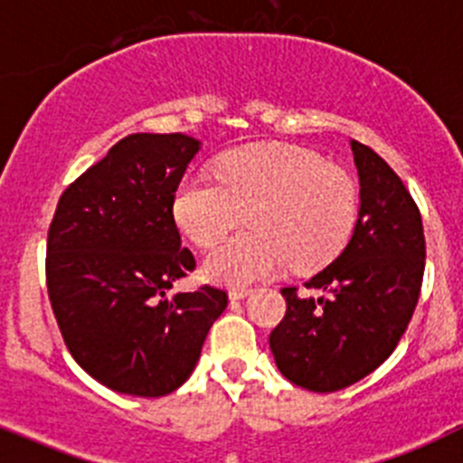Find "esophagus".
<instances>
[{
	"mask_svg": "<svg viewBox=\"0 0 463 463\" xmlns=\"http://www.w3.org/2000/svg\"><path fill=\"white\" fill-rule=\"evenodd\" d=\"M250 294V289L249 287H232L231 291H228V298L231 300H241V298H246V296Z\"/></svg>",
	"mask_w": 463,
	"mask_h": 463,
	"instance_id": "obj_1",
	"label": "esophagus"
}]
</instances>
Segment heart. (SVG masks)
<instances>
[{
    "mask_svg": "<svg viewBox=\"0 0 463 463\" xmlns=\"http://www.w3.org/2000/svg\"><path fill=\"white\" fill-rule=\"evenodd\" d=\"M214 176L190 174L174 192L176 226L213 246L246 214L250 232L214 246L205 280L240 287L273 276L287 262L317 267L336 253L357 222L355 183L312 151L280 142L228 151Z\"/></svg>",
    "mask_w": 463,
    "mask_h": 463,
    "instance_id": "obj_1",
    "label": "heart"
}]
</instances>
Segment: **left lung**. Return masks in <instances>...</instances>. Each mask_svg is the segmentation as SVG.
<instances>
[{
	"mask_svg": "<svg viewBox=\"0 0 463 463\" xmlns=\"http://www.w3.org/2000/svg\"><path fill=\"white\" fill-rule=\"evenodd\" d=\"M360 176V213L339 255L305 287H285L287 314L269 336L289 383L339 392L373 373L407 330L425 269L420 213L398 174L369 146L351 140Z\"/></svg>",
	"mask_w": 463,
	"mask_h": 463,
	"instance_id": "obj_1",
	"label": "left lung"
}]
</instances>
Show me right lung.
Wrapping results in <instances>:
<instances>
[{"instance_id":"right-lung-1","label":"right lung","mask_w":463,"mask_h":463,"mask_svg":"<svg viewBox=\"0 0 463 463\" xmlns=\"http://www.w3.org/2000/svg\"><path fill=\"white\" fill-rule=\"evenodd\" d=\"M201 142L133 133L76 178L47 237V289L71 357L112 392L167 396L194 371L226 291L172 289L194 269L172 201Z\"/></svg>"}]
</instances>
